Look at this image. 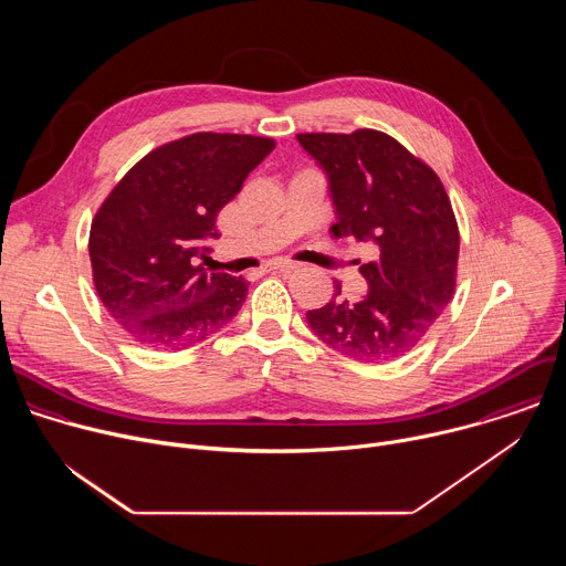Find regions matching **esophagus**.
<instances>
[{"mask_svg": "<svg viewBox=\"0 0 566 566\" xmlns=\"http://www.w3.org/2000/svg\"><path fill=\"white\" fill-rule=\"evenodd\" d=\"M266 271H295V269H300V262H293V260H273V262H269L266 266H264Z\"/></svg>", "mask_w": 566, "mask_h": 566, "instance_id": "34e87169", "label": "esophagus"}]
</instances>
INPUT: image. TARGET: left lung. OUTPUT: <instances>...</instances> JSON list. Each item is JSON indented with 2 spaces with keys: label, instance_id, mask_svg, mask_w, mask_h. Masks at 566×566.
Instances as JSON below:
<instances>
[{
  "label": "left lung",
  "instance_id": "1",
  "mask_svg": "<svg viewBox=\"0 0 566 566\" xmlns=\"http://www.w3.org/2000/svg\"><path fill=\"white\" fill-rule=\"evenodd\" d=\"M327 172L334 237L371 239L378 258L360 266L369 291L306 311L311 332L340 354L387 363L415 349L457 286L459 226L437 172L378 129L297 134Z\"/></svg>",
  "mask_w": 566,
  "mask_h": 566
}]
</instances>
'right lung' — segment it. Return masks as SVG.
I'll return each mask as SVG.
<instances>
[{"instance_id":"right-lung-1","label":"right lung","mask_w":566,"mask_h":566,"mask_svg":"<svg viewBox=\"0 0 566 566\" xmlns=\"http://www.w3.org/2000/svg\"><path fill=\"white\" fill-rule=\"evenodd\" d=\"M273 147L266 136L197 132L145 154L107 195L90 230L94 286L138 345L192 347L244 304L249 282L210 273L206 244Z\"/></svg>"}]
</instances>
